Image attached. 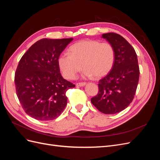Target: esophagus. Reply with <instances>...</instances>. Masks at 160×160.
Returning a JSON list of instances; mask_svg holds the SVG:
<instances>
[{
  "label": "esophagus",
  "mask_w": 160,
  "mask_h": 160,
  "mask_svg": "<svg viewBox=\"0 0 160 160\" xmlns=\"http://www.w3.org/2000/svg\"><path fill=\"white\" fill-rule=\"evenodd\" d=\"M86 85V83H85V82H82V83H77L76 84L77 86H79V87H83V86H85Z\"/></svg>",
  "instance_id": "esophagus-1"
}]
</instances>
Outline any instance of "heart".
<instances>
[{
	"mask_svg": "<svg viewBox=\"0 0 160 160\" xmlns=\"http://www.w3.org/2000/svg\"><path fill=\"white\" fill-rule=\"evenodd\" d=\"M115 58L113 45L96 40L81 41L69 48V54L62 53L58 64L67 79H74L82 69L86 77H101L112 69Z\"/></svg>",
	"mask_w": 160,
	"mask_h": 160,
	"instance_id": "heart-1",
	"label": "heart"
}]
</instances>
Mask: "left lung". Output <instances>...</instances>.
<instances>
[{"label":"left lung","instance_id":"8db88e82","mask_svg":"<svg viewBox=\"0 0 160 160\" xmlns=\"http://www.w3.org/2000/svg\"><path fill=\"white\" fill-rule=\"evenodd\" d=\"M113 45L115 58L112 69L99 80V91L91 101L105 114H115L127 108L133 99L139 77L137 54L133 47L117 33L103 34Z\"/></svg>","mask_w":160,"mask_h":160}]
</instances>
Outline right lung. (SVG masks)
<instances>
[{
    "label": "right lung",
    "instance_id": "1",
    "mask_svg": "<svg viewBox=\"0 0 160 160\" xmlns=\"http://www.w3.org/2000/svg\"><path fill=\"white\" fill-rule=\"evenodd\" d=\"M72 41L42 38L18 62L14 75L17 95L26 113L34 119H56L66 107V92L75 85L62 78L58 59Z\"/></svg>",
    "mask_w": 160,
    "mask_h": 160
}]
</instances>
